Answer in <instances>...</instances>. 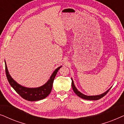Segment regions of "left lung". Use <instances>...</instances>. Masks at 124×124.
Returning a JSON list of instances; mask_svg holds the SVG:
<instances>
[{
    "label": "left lung",
    "instance_id": "8db88e82",
    "mask_svg": "<svg viewBox=\"0 0 124 124\" xmlns=\"http://www.w3.org/2000/svg\"><path fill=\"white\" fill-rule=\"evenodd\" d=\"M72 87L73 90L74 92L79 97L82 98V99H86V100H91V101H96V100L100 99L101 98H103V96H104L105 95H106L108 93V91H109V90L111 89H109V90H108L106 92H105L104 93H103V94H102L99 95L87 96V95H85L82 94V93L79 92V91H78V90L76 89L75 86H74V83H73V81L72 79Z\"/></svg>",
    "mask_w": 124,
    "mask_h": 124
}]
</instances>
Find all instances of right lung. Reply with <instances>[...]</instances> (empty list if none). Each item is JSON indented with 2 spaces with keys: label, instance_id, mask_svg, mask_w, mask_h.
<instances>
[{
  "label": "right lung",
  "instance_id": "right-lung-1",
  "mask_svg": "<svg viewBox=\"0 0 124 124\" xmlns=\"http://www.w3.org/2000/svg\"><path fill=\"white\" fill-rule=\"evenodd\" d=\"M5 65H6V76L9 84L23 99L28 101H39V100L45 99L50 94L51 91L52 84H53L55 76L56 75L59 69L62 67L61 66V67L57 68L54 71L51 76L50 79L44 85L37 88H28L23 87L17 84L9 74L6 62H5Z\"/></svg>",
  "mask_w": 124,
  "mask_h": 124
}]
</instances>
